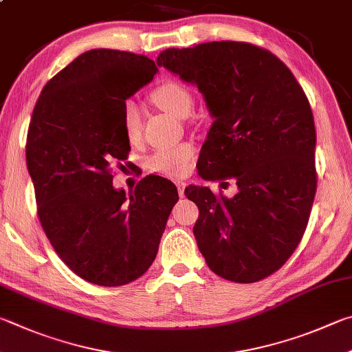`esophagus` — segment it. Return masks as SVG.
<instances>
[{"label":"esophagus","instance_id":"1","mask_svg":"<svg viewBox=\"0 0 352 352\" xmlns=\"http://www.w3.org/2000/svg\"><path fill=\"white\" fill-rule=\"evenodd\" d=\"M177 189H178V195L183 197L184 195V188H186V183L184 182H175Z\"/></svg>","mask_w":352,"mask_h":352}]
</instances>
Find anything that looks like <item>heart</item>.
<instances>
[{
	"instance_id": "1",
	"label": "heart",
	"mask_w": 352,
	"mask_h": 352,
	"mask_svg": "<svg viewBox=\"0 0 352 352\" xmlns=\"http://www.w3.org/2000/svg\"><path fill=\"white\" fill-rule=\"evenodd\" d=\"M154 103L175 118H186L192 111L194 100L189 89L177 81H166L152 92ZM123 131L131 143L142 137V112L135 101L127 100L123 107ZM194 158V146L182 143L172 148L155 151L148 160L149 168L158 174L168 177H180L186 174Z\"/></svg>"
}]
</instances>
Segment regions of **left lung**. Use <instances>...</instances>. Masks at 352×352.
I'll use <instances>...</instances> for the list:
<instances>
[{
    "mask_svg": "<svg viewBox=\"0 0 352 352\" xmlns=\"http://www.w3.org/2000/svg\"><path fill=\"white\" fill-rule=\"evenodd\" d=\"M157 65L197 86L214 118L200 177L234 178L239 188L232 198L206 186L184 190L200 210L198 249L231 282L271 276L302 240L317 188L314 117L303 89L276 55L248 43L166 49Z\"/></svg>",
    "mask_w": 352,
    "mask_h": 352,
    "instance_id": "left-lung-1",
    "label": "left lung"
}]
</instances>
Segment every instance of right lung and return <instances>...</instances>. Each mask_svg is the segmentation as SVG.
<instances>
[{
    "label": "right lung",
    "mask_w": 352,
    "mask_h": 352,
    "mask_svg": "<svg viewBox=\"0 0 352 352\" xmlns=\"http://www.w3.org/2000/svg\"><path fill=\"white\" fill-rule=\"evenodd\" d=\"M157 72L144 55L92 49L47 81L32 115L25 162L38 217L55 252L89 283L142 277L178 201L175 184L158 175L129 195L112 184L111 164L131 151L124 103Z\"/></svg>",
    "instance_id": "1"
}]
</instances>
